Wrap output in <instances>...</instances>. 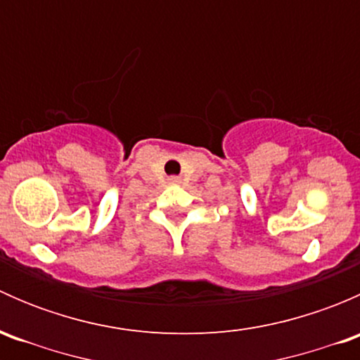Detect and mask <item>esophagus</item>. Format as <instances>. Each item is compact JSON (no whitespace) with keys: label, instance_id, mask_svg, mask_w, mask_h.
I'll return each instance as SVG.
<instances>
[{"label":"esophagus","instance_id":"1","mask_svg":"<svg viewBox=\"0 0 360 360\" xmlns=\"http://www.w3.org/2000/svg\"><path fill=\"white\" fill-rule=\"evenodd\" d=\"M170 183L176 184V183H179V179H177V177H170Z\"/></svg>","mask_w":360,"mask_h":360}]
</instances>
